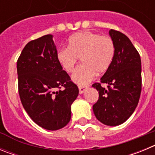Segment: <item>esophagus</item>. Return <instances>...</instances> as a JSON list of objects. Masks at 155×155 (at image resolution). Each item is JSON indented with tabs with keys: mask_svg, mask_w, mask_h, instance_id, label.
<instances>
[{
	"mask_svg": "<svg viewBox=\"0 0 155 155\" xmlns=\"http://www.w3.org/2000/svg\"><path fill=\"white\" fill-rule=\"evenodd\" d=\"M87 86H78V88H79V93L80 94H83L84 92V91L86 90L87 88Z\"/></svg>",
	"mask_w": 155,
	"mask_h": 155,
	"instance_id": "1",
	"label": "esophagus"
}]
</instances>
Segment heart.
Here are the masks:
<instances>
[{"label":"heart","instance_id":"heart-1","mask_svg":"<svg viewBox=\"0 0 155 155\" xmlns=\"http://www.w3.org/2000/svg\"><path fill=\"white\" fill-rule=\"evenodd\" d=\"M114 53V42L110 37L82 31L70 37L68 47L57 50V60L61 68L70 73L80 58L82 64L76 68L71 78L77 84L84 85L95 74H102L109 69Z\"/></svg>","mask_w":155,"mask_h":155}]
</instances>
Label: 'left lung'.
I'll use <instances>...</instances> for the list:
<instances>
[{
  "mask_svg": "<svg viewBox=\"0 0 155 155\" xmlns=\"http://www.w3.org/2000/svg\"><path fill=\"white\" fill-rule=\"evenodd\" d=\"M115 46L110 67L100 83L92 87L98 91L93 112L98 121L107 126L124 124L133 114L141 92V61L139 53L128 37L120 31L109 30ZM102 84H107V90Z\"/></svg>",
  "mask_w": 155,
  "mask_h": 155,
  "instance_id": "left-lung-1",
  "label": "left lung"
}]
</instances>
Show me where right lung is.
<instances>
[{
    "mask_svg": "<svg viewBox=\"0 0 155 155\" xmlns=\"http://www.w3.org/2000/svg\"><path fill=\"white\" fill-rule=\"evenodd\" d=\"M53 35L28 42L17 61L18 93L30 118L48 130L65 127L71 117V104L78 86L59 64Z\"/></svg>",
    "mask_w": 155,
    "mask_h": 155,
    "instance_id": "1",
    "label": "right lung"
}]
</instances>
